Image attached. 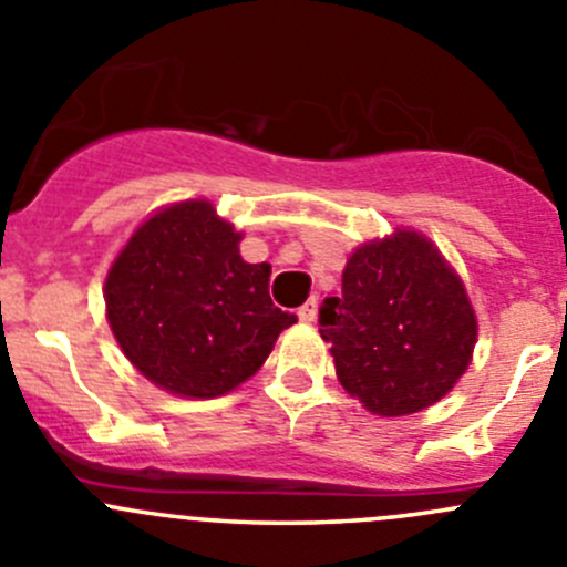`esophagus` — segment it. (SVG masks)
I'll return each mask as SVG.
<instances>
[{"label": "esophagus", "instance_id": "34e87169", "mask_svg": "<svg viewBox=\"0 0 567 567\" xmlns=\"http://www.w3.org/2000/svg\"><path fill=\"white\" fill-rule=\"evenodd\" d=\"M299 321L301 323H312V321H316V299L305 301V305L299 307Z\"/></svg>", "mask_w": 567, "mask_h": 567}]
</instances>
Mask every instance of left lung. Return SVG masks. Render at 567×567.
I'll return each instance as SVG.
<instances>
[{"instance_id": "8db88e82", "label": "left lung", "mask_w": 567, "mask_h": 567, "mask_svg": "<svg viewBox=\"0 0 567 567\" xmlns=\"http://www.w3.org/2000/svg\"><path fill=\"white\" fill-rule=\"evenodd\" d=\"M318 323L340 384L384 417L443 399L476 343L460 277L423 235L401 229L349 257L343 296L323 299Z\"/></svg>"}]
</instances>
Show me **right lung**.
<instances>
[{"mask_svg": "<svg viewBox=\"0 0 567 567\" xmlns=\"http://www.w3.org/2000/svg\"><path fill=\"white\" fill-rule=\"evenodd\" d=\"M238 244L210 202H183L152 216L110 268V329L126 360L172 393H229L296 323L268 296L271 266L246 262Z\"/></svg>", "mask_w": 567, "mask_h": 567, "instance_id": "1", "label": "right lung"}]
</instances>
